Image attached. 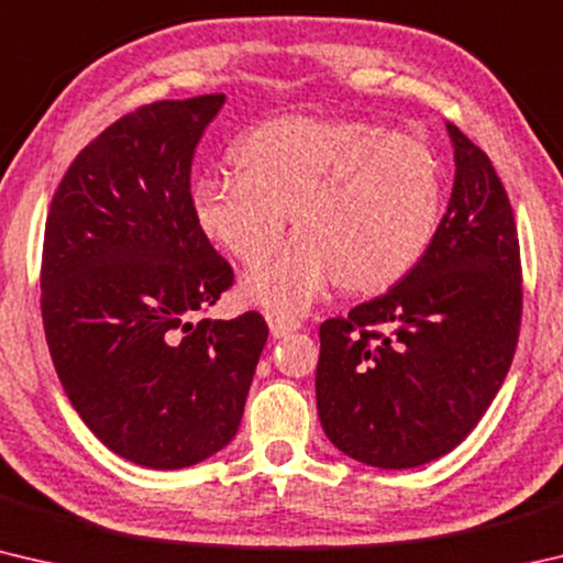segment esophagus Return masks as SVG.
<instances>
[{
  "mask_svg": "<svg viewBox=\"0 0 563 563\" xmlns=\"http://www.w3.org/2000/svg\"><path fill=\"white\" fill-rule=\"evenodd\" d=\"M268 325L273 338H288L290 332L300 328V322L290 316H283V312H268Z\"/></svg>",
  "mask_w": 563,
  "mask_h": 563,
  "instance_id": "obj_1",
  "label": "esophagus"
}]
</instances>
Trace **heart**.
I'll return each instance as SVG.
<instances>
[{"instance_id": "1", "label": "heart", "mask_w": 563, "mask_h": 563, "mask_svg": "<svg viewBox=\"0 0 563 563\" xmlns=\"http://www.w3.org/2000/svg\"><path fill=\"white\" fill-rule=\"evenodd\" d=\"M233 166L238 174L198 178L190 208L243 265L268 258L290 216L298 241L245 283L265 308L298 312L332 283L347 295L385 292L422 261L440 225V156L412 133L292 113L247 133Z\"/></svg>"}]
</instances>
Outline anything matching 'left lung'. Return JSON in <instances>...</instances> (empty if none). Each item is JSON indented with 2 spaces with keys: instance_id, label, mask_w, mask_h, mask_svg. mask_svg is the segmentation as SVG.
Masks as SVG:
<instances>
[{
  "instance_id": "obj_1",
  "label": "left lung",
  "mask_w": 563,
  "mask_h": 563,
  "mask_svg": "<svg viewBox=\"0 0 563 563\" xmlns=\"http://www.w3.org/2000/svg\"><path fill=\"white\" fill-rule=\"evenodd\" d=\"M454 188L430 247L393 290L320 325L318 415L352 460L409 470L452 452L507 377L521 255L489 156L446 123Z\"/></svg>"
}]
</instances>
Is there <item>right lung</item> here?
Listing matches in <instances>:
<instances>
[{"instance_id":"1","label":"right lung","mask_w":563,"mask_h":563,"mask_svg":"<svg viewBox=\"0 0 563 563\" xmlns=\"http://www.w3.org/2000/svg\"><path fill=\"white\" fill-rule=\"evenodd\" d=\"M223 101H154L113 121L46 216L40 285L56 375L89 430L151 470L233 440L268 340L255 310L203 318L235 280L190 208L196 146Z\"/></svg>"}]
</instances>
